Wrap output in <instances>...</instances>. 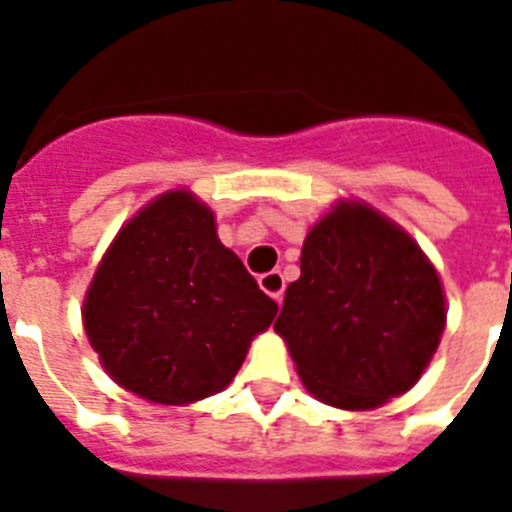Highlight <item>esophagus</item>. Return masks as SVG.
Listing matches in <instances>:
<instances>
[{"instance_id": "obj_1", "label": "esophagus", "mask_w": 512, "mask_h": 512, "mask_svg": "<svg viewBox=\"0 0 512 512\" xmlns=\"http://www.w3.org/2000/svg\"><path fill=\"white\" fill-rule=\"evenodd\" d=\"M260 289L268 296H273L278 304L283 302V289H286V281H283L281 270H270V273H263L260 276Z\"/></svg>"}]
</instances>
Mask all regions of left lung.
I'll return each mask as SVG.
<instances>
[{
  "label": "left lung",
  "mask_w": 512,
  "mask_h": 512,
  "mask_svg": "<svg viewBox=\"0 0 512 512\" xmlns=\"http://www.w3.org/2000/svg\"><path fill=\"white\" fill-rule=\"evenodd\" d=\"M442 328L445 296L422 249L377 210L351 203L307 234L302 276L276 320L309 393L351 411L406 393Z\"/></svg>",
  "instance_id": "1"
}]
</instances>
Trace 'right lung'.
I'll use <instances>...</instances> for the list:
<instances>
[{
	"label": "right lung",
	"instance_id": "1",
	"mask_svg": "<svg viewBox=\"0 0 512 512\" xmlns=\"http://www.w3.org/2000/svg\"><path fill=\"white\" fill-rule=\"evenodd\" d=\"M278 304L216 236L190 192H166L132 218L98 265L83 320L122 388L156 403L218 393Z\"/></svg>",
	"mask_w": 512,
	"mask_h": 512
}]
</instances>
